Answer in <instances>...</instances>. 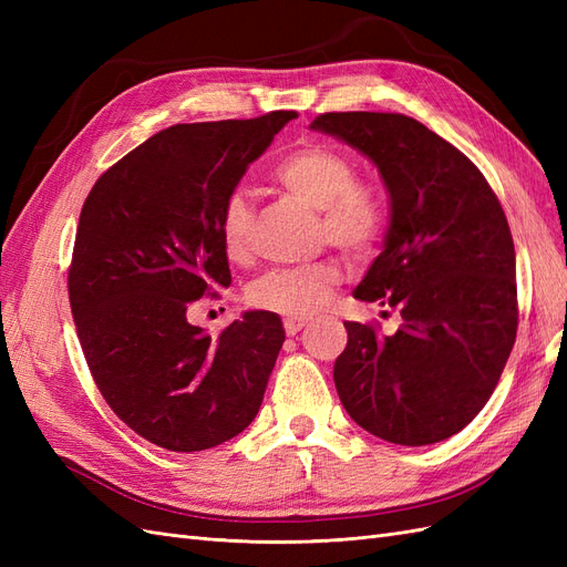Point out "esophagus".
Instances as JSON below:
<instances>
[{
  "instance_id": "1",
  "label": "esophagus",
  "mask_w": 567,
  "mask_h": 567,
  "mask_svg": "<svg viewBox=\"0 0 567 567\" xmlns=\"http://www.w3.org/2000/svg\"><path fill=\"white\" fill-rule=\"evenodd\" d=\"M307 326V319H300V317H286L284 319V329H286V336H296L300 333Z\"/></svg>"
}]
</instances>
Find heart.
Wrapping results in <instances>:
<instances>
[{"mask_svg": "<svg viewBox=\"0 0 567 567\" xmlns=\"http://www.w3.org/2000/svg\"><path fill=\"white\" fill-rule=\"evenodd\" d=\"M269 182L321 215V244L352 257H369L388 231V200L379 186L357 179V163L340 148L302 144L271 167ZM221 246L231 262H246L252 250L255 213L244 194H229L219 215ZM340 281V265L321 260L310 267L274 269L248 288L257 310L310 317L321 310Z\"/></svg>", "mask_w": 567, "mask_h": 567, "instance_id": "b5f03b06", "label": "heart"}]
</instances>
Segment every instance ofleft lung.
<instances>
[{
	"label": "left lung",
	"mask_w": 567,
	"mask_h": 567,
	"mask_svg": "<svg viewBox=\"0 0 567 567\" xmlns=\"http://www.w3.org/2000/svg\"><path fill=\"white\" fill-rule=\"evenodd\" d=\"M312 127L369 156L388 186L385 248L354 298L402 326L346 321L338 398L357 425L404 447L442 442L489 400L518 331L516 248L485 175L402 113H321Z\"/></svg>",
	"instance_id": "obj_1"
}]
</instances>
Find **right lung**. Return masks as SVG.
Instances as JSON below:
<instances>
[{
	"instance_id": "add662e5",
	"label": "right lung",
	"mask_w": 567,
	"mask_h": 567,
	"mask_svg": "<svg viewBox=\"0 0 567 567\" xmlns=\"http://www.w3.org/2000/svg\"><path fill=\"white\" fill-rule=\"evenodd\" d=\"M293 117L167 127L111 165L82 205L68 267L80 346L117 419L163 450L217 447L260 411L281 319L246 312L210 338L188 312L231 284L221 208Z\"/></svg>"
}]
</instances>
